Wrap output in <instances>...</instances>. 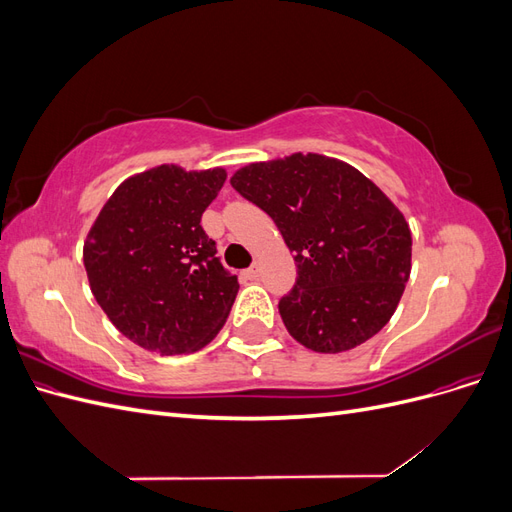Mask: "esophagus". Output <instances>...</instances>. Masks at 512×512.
I'll return each mask as SVG.
<instances>
[{
    "mask_svg": "<svg viewBox=\"0 0 512 512\" xmlns=\"http://www.w3.org/2000/svg\"><path fill=\"white\" fill-rule=\"evenodd\" d=\"M243 275H245V280H258L260 269L254 265V267H250V269H245V271H243Z\"/></svg>",
    "mask_w": 512,
    "mask_h": 512,
    "instance_id": "obj_1",
    "label": "esophagus"
}]
</instances>
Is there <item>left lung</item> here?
I'll return each mask as SVG.
<instances>
[{"mask_svg": "<svg viewBox=\"0 0 512 512\" xmlns=\"http://www.w3.org/2000/svg\"><path fill=\"white\" fill-rule=\"evenodd\" d=\"M230 185L271 215L294 252L299 277L280 316L299 344L344 352L391 320L410 277L412 235L376 183L335 158L292 153L239 168Z\"/></svg>", "mask_w": 512, "mask_h": 512, "instance_id": "1", "label": "left lung"}]
</instances>
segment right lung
Wrapping results in <instances>:
<instances>
[{
    "label": "right lung",
    "instance_id": "right-lung-1",
    "mask_svg": "<svg viewBox=\"0 0 512 512\" xmlns=\"http://www.w3.org/2000/svg\"><path fill=\"white\" fill-rule=\"evenodd\" d=\"M224 168H149L123 181L91 226L83 262L115 327L145 350L185 354L220 333L239 292L200 226Z\"/></svg>",
    "mask_w": 512,
    "mask_h": 512
}]
</instances>
